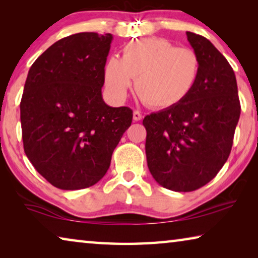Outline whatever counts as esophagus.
Wrapping results in <instances>:
<instances>
[{"mask_svg":"<svg viewBox=\"0 0 258 258\" xmlns=\"http://www.w3.org/2000/svg\"><path fill=\"white\" fill-rule=\"evenodd\" d=\"M133 119H134V121H139V120H141V119H142V115H141V112L138 111V110L133 111Z\"/></svg>","mask_w":258,"mask_h":258,"instance_id":"esophagus-1","label":"esophagus"}]
</instances>
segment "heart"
<instances>
[{"instance_id": "heart-1", "label": "heart", "mask_w": 258, "mask_h": 258, "mask_svg": "<svg viewBox=\"0 0 258 258\" xmlns=\"http://www.w3.org/2000/svg\"><path fill=\"white\" fill-rule=\"evenodd\" d=\"M202 62L197 52L176 47L161 37L128 42L121 59L111 55L103 67L109 97L123 102L132 86L139 98L154 109H171L185 101L197 85Z\"/></svg>"}]
</instances>
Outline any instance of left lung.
Returning a JSON list of instances; mask_svg holds the SVG:
<instances>
[{
	"label": "left lung",
	"instance_id": "left-lung-1",
	"mask_svg": "<svg viewBox=\"0 0 258 258\" xmlns=\"http://www.w3.org/2000/svg\"><path fill=\"white\" fill-rule=\"evenodd\" d=\"M202 62L192 93L178 106L145 117L152 177L166 189L189 192L213 180L228 160L240 117L237 80L206 37L186 32Z\"/></svg>",
	"mask_w": 258,
	"mask_h": 258
}]
</instances>
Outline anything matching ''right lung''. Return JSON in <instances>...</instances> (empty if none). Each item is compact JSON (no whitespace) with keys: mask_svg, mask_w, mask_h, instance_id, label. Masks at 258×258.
<instances>
[{"mask_svg":"<svg viewBox=\"0 0 258 258\" xmlns=\"http://www.w3.org/2000/svg\"><path fill=\"white\" fill-rule=\"evenodd\" d=\"M111 41L109 33L61 38L28 72L20 102L24 150L58 189H84L101 180L132 123L130 108H113L102 99Z\"/></svg>","mask_w":258,"mask_h":258,"instance_id":"1","label":"right lung"}]
</instances>
